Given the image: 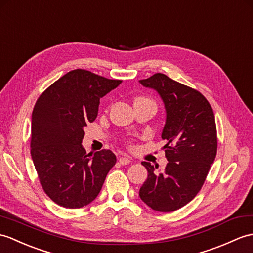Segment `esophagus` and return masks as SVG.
<instances>
[{
  "label": "esophagus",
  "instance_id": "34e87169",
  "mask_svg": "<svg viewBox=\"0 0 253 253\" xmlns=\"http://www.w3.org/2000/svg\"><path fill=\"white\" fill-rule=\"evenodd\" d=\"M119 162L122 164V165H128V164L130 163L131 161L129 160V158H128V157H126V156H122V157H120Z\"/></svg>",
  "mask_w": 253,
  "mask_h": 253
}]
</instances>
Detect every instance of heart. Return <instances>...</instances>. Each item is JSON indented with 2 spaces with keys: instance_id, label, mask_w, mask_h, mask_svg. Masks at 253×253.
Returning a JSON list of instances; mask_svg holds the SVG:
<instances>
[{
  "instance_id": "heart-1",
  "label": "heart",
  "mask_w": 253,
  "mask_h": 253,
  "mask_svg": "<svg viewBox=\"0 0 253 253\" xmlns=\"http://www.w3.org/2000/svg\"><path fill=\"white\" fill-rule=\"evenodd\" d=\"M138 101H149V102H153V101H152V100H150V99H148V98H145V97H139V98H137L136 102H138ZM153 103H154V102H153Z\"/></svg>"
}]
</instances>
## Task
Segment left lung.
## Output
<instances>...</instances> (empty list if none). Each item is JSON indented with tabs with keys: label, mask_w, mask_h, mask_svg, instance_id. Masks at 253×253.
Returning <instances> with one entry per match:
<instances>
[{
	"label": "left lung",
	"mask_w": 253,
	"mask_h": 253,
	"mask_svg": "<svg viewBox=\"0 0 253 253\" xmlns=\"http://www.w3.org/2000/svg\"><path fill=\"white\" fill-rule=\"evenodd\" d=\"M145 87L155 89L166 108V124L162 138L168 164L162 173L154 172L148 162V179L139 196L153 210L171 212L186 204L201 191L213 163L218 138L212 108L198 90L155 73L140 80Z\"/></svg>",
	"instance_id": "left-lung-1"
}]
</instances>
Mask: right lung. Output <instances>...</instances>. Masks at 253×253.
Returning <instances> with one entry per match:
<instances>
[{
	"label": "right lung",
	"mask_w": 253,
	"mask_h": 253,
	"mask_svg": "<svg viewBox=\"0 0 253 253\" xmlns=\"http://www.w3.org/2000/svg\"><path fill=\"white\" fill-rule=\"evenodd\" d=\"M122 83L83 69L64 74L35 102L31 156L42 189L64 208L86 206L101 190L116 163L112 151L86 153L84 127L96 120L100 98Z\"/></svg>",
	"instance_id": "add662e5"
}]
</instances>
